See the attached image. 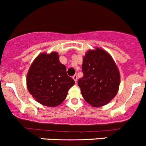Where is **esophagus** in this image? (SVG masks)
<instances>
[{
    "mask_svg": "<svg viewBox=\"0 0 146 146\" xmlns=\"http://www.w3.org/2000/svg\"><path fill=\"white\" fill-rule=\"evenodd\" d=\"M73 79H74V80L75 81V82L77 83V74H74V75L73 76Z\"/></svg>",
    "mask_w": 146,
    "mask_h": 146,
    "instance_id": "esophagus-1",
    "label": "esophagus"
}]
</instances>
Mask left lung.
<instances>
[{"label":"left lung","instance_id":"left-lung-1","mask_svg":"<svg viewBox=\"0 0 146 146\" xmlns=\"http://www.w3.org/2000/svg\"><path fill=\"white\" fill-rule=\"evenodd\" d=\"M84 74L78 80L83 98L93 107L107 105L117 95L120 76L110 55L103 49L89 50L83 57Z\"/></svg>","mask_w":146,"mask_h":146}]
</instances>
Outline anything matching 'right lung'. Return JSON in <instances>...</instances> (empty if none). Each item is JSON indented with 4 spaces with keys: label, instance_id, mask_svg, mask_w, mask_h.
Wrapping results in <instances>:
<instances>
[{
    "label": "right lung",
    "instance_id": "1",
    "mask_svg": "<svg viewBox=\"0 0 146 146\" xmlns=\"http://www.w3.org/2000/svg\"><path fill=\"white\" fill-rule=\"evenodd\" d=\"M59 57L56 52L41 54L28 72V90L37 102L45 106L60 105L75 83L67 75L66 66L60 63Z\"/></svg>",
    "mask_w": 146,
    "mask_h": 146
}]
</instances>
